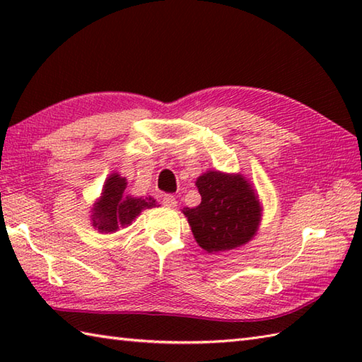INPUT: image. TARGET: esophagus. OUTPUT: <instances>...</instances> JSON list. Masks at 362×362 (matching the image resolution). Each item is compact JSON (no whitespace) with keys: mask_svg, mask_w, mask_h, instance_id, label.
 Listing matches in <instances>:
<instances>
[{"mask_svg":"<svg viewBox=\"0 0 362 362\" xmlns=\"http://www.w3.org/2000/svg\"><path fill=\"white\" fill-rule=\"evenodd\" d=\"M161 204H163L165 206H171L173 209V206L177 205V201L173 194H163L161 196Z\"/></svg>","mask_w":362,"mask_h":362,"instance_id":"1","label":"esophagus"}]
</instances>
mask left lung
Here are the masks:
<instances>
[{"label": "left lung", "instance_id": "left-lung-1", "mask_svg": "<svg viewBox=\"0 0 362 362\" xmlns=\"http://www.w3.org/2000/svg\"><path fill=\"white\" fill-rule=\"evenodd\" d=\"M202 201L183 209L197 244L209 253L226 252L249 243L257 233L261 205L241 174L206 171L196 180Z\"/></svg>", "mask_w": 362, "mask_h": 362}]
</instances>
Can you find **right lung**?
<instances>
[{
	"label": "right lung",
	"instance_id": "obj_1",
	"mask_svg": "<svg viewBox=\"0 0 362 362\" xmlns=\"http://www.w3.org/2000/svg\"><path fill=\"white\" fill-rule=\"evenodd\" d=\"M127 180L113 173L105 180L101 199L93 205L91 222L99 232H117L119 227L132 224V221L146 209H153L157 202L153 197H132L126 194Z\"/></svg>",
	"mask_w": 362,
	"mask_h": 362
}]
</instances>
